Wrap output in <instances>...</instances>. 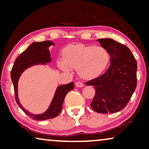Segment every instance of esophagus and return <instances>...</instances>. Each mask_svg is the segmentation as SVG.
Segmentation results:
<instances>
[{
  "instance_id": "34e87169",
  "label": "esophagus",
  "mask_w": 149,
  "mask_h": 149,
  "mask_svg": "<svg viewBox=\"0 0 149 149\" xmlns=\"http://www.w3.org/2000/svg\"><path fill=\"white\" fill-rule=\"evenodd\" d=\"M75 85H76L77 87H79V88H81V87L84 86L83 83H81V82H80V81L76 82V84H75Z\"/></svg>"
}]
</instances>
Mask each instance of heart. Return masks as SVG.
Masks as SVG:
<instances>
[{"label":"heart","mask_w":149,"mask_h":149,"mask_svg":"<svg viewBox=\"0 0 149 149\" xmlns=\"http://www.w3.org/2000/svg\"><path fill=\"white\" fill-rule=\"evenodd\" d=\"M63 60L58 61V66L62 71L70 72L72 68L78 70L82 79H93L106 70L109 63L110 55L103 47L70 45L63 52Z\"/></svg>","instance_id":"obj_1"}]
</instances>
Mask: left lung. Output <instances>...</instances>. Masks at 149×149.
I'll use <instances>...</instances> for the list:
<instances>
[{"instance_id":"8db88e82","label":"left lung","mask_w":149,"mask_h":149,"mask_svg":"<svg viewBox=\"0 0 149 149\" xmlns=\"http://www.w3.org/2000/svg\"><path fill=\"white\" fill-rule=\"evenodd\" d=\"M97 41L109 52L111 64L104 74L86 83L96 91L91 107L97 113H116L127 105L137 86V61L128 47L114 40Z\"/></svg>"}]
</instances>
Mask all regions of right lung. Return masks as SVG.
Here are the masks:
<instances>
[{"label":"right lung","instance_id":"add662e5","mask_svg":"<svg viewBox=\"0 0 149 149\" xmlns=\"http://www.w3.org/2000/svg\"><path fill=\"white\" fill-rule=\"evenodd\" d=\"M52 45H55L53 42L49 40L33 42L16 59L12 68L11 79L14 86L16 102L25 113L34 120H44L56 117L62 110L63 103L65 95L68 92L74 88L73 82L58 86L49 106L46 111L42 113L36 114L30 112L21 104L18 94V82L20 77L26 70L32 66L38 65H46L47 63L52 62V57L49 48Z\"/></svg>","mask_w":149,"mask_h":149}]
</instances>
